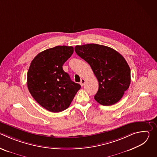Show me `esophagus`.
Instances as JSON below:
<instances>
[{"instance_id":"34e87169","label":"esophagus","mask_w":157,"mask_h":157,"mask_svg":"<svg viewBox=\"0 0 157 157\" xmlns=\"http://www.w3.org/2000/svg\"><path fill=\"white\" fill-rule=\"evenodd\" d=\"M84 83H85V79H81V82H80V84H81V86H83Z\"/></svg>"}]
</instances>
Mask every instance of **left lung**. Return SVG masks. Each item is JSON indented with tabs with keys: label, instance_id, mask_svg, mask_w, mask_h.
<instances>
[{
	"label": "left lung",
	"instance_id": "1",
	"mask_svg": "<svg viewBox=\"0 0 157 157\" xmlns=\"http://www.w3.org/2000/svg\"><path fill=\"white\" fill-rule=\"evenodd\" d=\"M75 50L90 65L98 80L94 99L103 105L119 102L130 84V69L125 58L113 48L94 43L77 45Z\"/></svg>",
	"mask_w": 157,
	"mask_h": 157
}]
</instances>
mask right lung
I'll list each match as a JSON object with an SVG mask.
<instances>
[{
	"instance_id": "1",
	"label": "right lung",
	"mask_w": 157,
	"mask_h": 157,
	"mask_svg": "<svg viewBox=\"0 0 157 157\" xmlns=\"http://www.w3.org/2000/svg\"><path fill=\"white\" fill-rule=\"evenodd\" d=\"M73 47L56 46L38 53L31 62L27 86L34 99L43 108L59 113L68 108L81 86L63 70L73 53Z\"/></svg>"
}]
</instances>
